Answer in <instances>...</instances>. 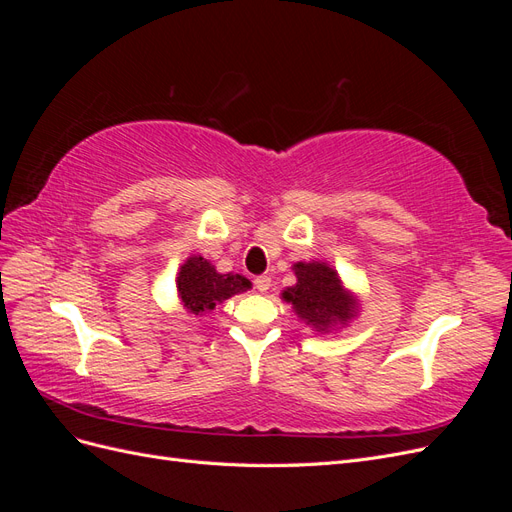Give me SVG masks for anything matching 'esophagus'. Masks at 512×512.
I'll return each mask as SVG.
<instances>
[{
    "label": "esophagus",
    "mask_w": 512,
    "mask_h": 512,
    "mask_svg": "<svg viewBox=\"0 0 512 512\" xmlns=\"http://www.w3.org/2000/svg\"><path fill=\"white\" fill-rule=\"evenodd\" d=\"M254 284H256L258 292H267L271 288V277L269 275H260V277H256Z\"/></svg>",
    "instance_id": "34e87169"
}]
</instances>
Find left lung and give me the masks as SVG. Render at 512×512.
<instances>
[{
	"mask_svg": "<svg viewBox=\"0 0 512 512\" xmlns=\"http://www.w3.org/2000/svg\"><path fill=\"white\" fill-rule=\"evenodd\" d=\"M292 271L297 275V284L282 290V299L292 305V312L312 331L331 333L348 327V322L359 316V297L344 286L329 262H294Z\"/></svg>",
	"mask_w": 512,
	"mask_h": 512,
	"instance_id": "obj_1",
	"label": "left lung"
}]
</instances>
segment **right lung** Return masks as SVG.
<instances>
[{"label": "right lung", "instance_id": "obj_1", "mask_svg": "<svg viewBox=\"0 0 512 512\" xmlns=\"http://www.w3.org/2000/svg\"><path fill=\"white\" fill-rule=\"evenodd\" d=\"M177 301L192 316H205L215 305L252 288V282L239 273H218L211 260L200 254L185 258L177 273Z\"/></svg>", "mask_w": 512, "mask_h": 512}]
</instances>
